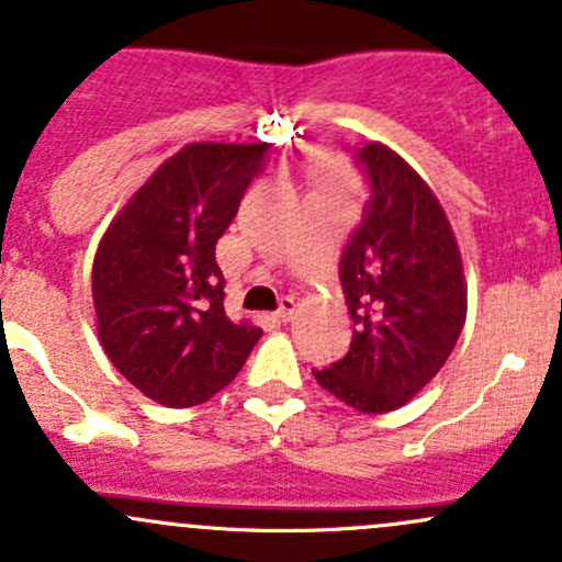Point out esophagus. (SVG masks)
Segmentation results:
<instances>
[{
  "instance_id": "esophagus-1",
  "label": "esophagus",
  "mask_w": 562,
  "mask_h": 562,
  "mask_svg": "<svg viewBox=\"0 0 562 562\" xmlns=\"http://www.w3.org/2000/svg\"><path fill=\"white\" fill-rule=\"evenodd\" d=\"M296 310H299L296 299H293V296H285V299L280 301V310H277V317H280L282 323H288V321H291L293 315H296Z\"/></svg>"
}]
</instances>
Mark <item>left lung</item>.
<instances>
[{
    "label": "left lung",
    "mask_w": 562,
    "mask_h": 562,
    "mask_svg": "<svg viewBox=\"0 0 562 562\" xmlns=\"http://www.w3.org/2000/svg\"><path fill=\"white\" fill-rule=\"evenodd\" d=\"M371 199L339 261L350 350L317 385L366 415L404 406L439 374L465 323L458 241L439 199L380 142L356 153Z\"/></svg>",
    "instance_id": "8db88e82"
}]
</instances>
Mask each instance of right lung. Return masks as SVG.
I'll use <instances>...</instances> for the list:
<instances>
[{"label":"right lung","instance_id":"1","mask_svg":"<svg viewBox=\"0 0 562 562\" xmlns=\"http://www.w3.org/2000/svg\"><path fill=\"white\" fill-rule=\"evenodd\" d=\"M271 145L193 142L128 199L93 258L99 341L147 398L210 401L239 374L263 330L228 321L215 245Z\"/></svg>","mask_w":562,"mask_h":562}]
</instances>
